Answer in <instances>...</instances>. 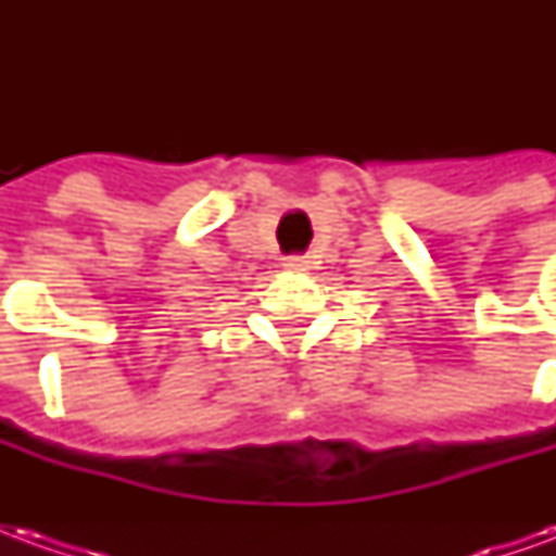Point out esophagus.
Here are the masks:
<instances>
[{
	"label": "esophagus",
	"mask_w": 556,
	"mask_h": 556,
	"mask_svg": "<svg viewBox=\"0 0 556 556\" xmlns=\"http://www.w3.org/2000/svg\"><path fill=\"white\" fill-rule=\"evenodd\" d=\"M282 267H289V270H309V258L306 255H289V258H282Z\"/></svg>",
	"instance_id": "1"
}]
</instances>
